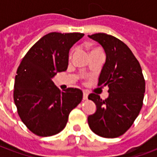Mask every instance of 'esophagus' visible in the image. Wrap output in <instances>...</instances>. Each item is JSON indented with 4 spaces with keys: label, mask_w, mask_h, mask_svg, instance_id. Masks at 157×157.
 Returning a JSON list of instances; mask_svg holds the SVG:
<instances>
[{
    "label": "esophagus",
    "mask_w": 157,
    "mask_h": 157,
    "mask_svg": "<svg viewBox=\"0 0 157 157\" xmlns=\"http://www.w3.org/2000/svg\"><path fill=\"white\" fill-rule=\"evenodd\" d=\"M87 98H88V93H87V92L83 91V99H84V100H86Z\"/></svg>",
    "instance_id": "esophagus-1"
}]
</instances>
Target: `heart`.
<instances>
[{
  "mask_svg": "<svg viewBox=\"0 0 157 157\" xmlns=\"http://www.w3.org/2000/svg\"><path fill=\"white\" fill-rule=\"evenodd\" d=\"M95 49H96V48H95ZM71 53H72V52H71Z\"/></svg>",
  "mask_w": 157,
  "mask_h": 157,
  "instance_id": "1",
  "label": "heart"
}]
</instances>
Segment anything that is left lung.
I'll return each mask as SVG.
<instances>
[{
    "label": "left lung",
    "instance_id": "obj_1",
    "mask_svg": "<svg viewBox=\"0 0 157 157\" xmlns=\"http://www.w3.org/2000/svg\"><path fill=\"white\" fill-rule=\"evenodd\" d=\"M104 49L105 64L98 78V86H109L108 98L91 93L95 113L87 118L90 128L104 138H116L131 127L143 105L145 82L140 63L124 42L112 35L99 33L88 35Z\"/></svg>",
    "mask_w": 157,
    "mask_h": 157
}]
</instances>
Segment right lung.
Listing matches in <instances>:
<instances>
[{"mask_svg":"<svg viewBox=\"0 0 157 157\" xmlns=\"http://www.w3.org/2000/svg\"><path fill=\"white\" fill-rule=\"evenodd\" d=\"M83 36L80 33H49L29 49L17 68L14 102L23 124L35 135L46 137L59 133L71 111L82 102L80 89L60 92L52 78L67 70L69 51Z\"/></svg>","mask_w":157,"mask_h":157,"instance_id":"right-lung-1","label":"right lung"}]
</instances>
